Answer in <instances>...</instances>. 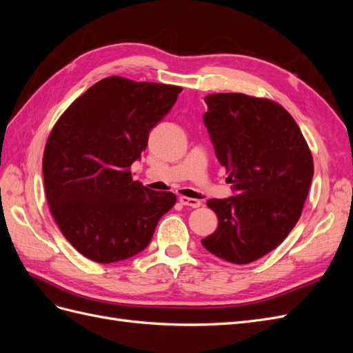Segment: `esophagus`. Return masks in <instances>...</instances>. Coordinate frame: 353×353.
<instances>
[{"label":"esophagus","mask_w":353,"mask_h":353,"mask_svg":"<svg viewBox=\"0 0 353 353\" xmlns=\"http://www.w3.org/2000/svg\"><path fill=\"white\" fill-rule=\"evenodd\" d=\"M179 203L184 206H190V208H200L201 206V201L197 199H191V197H185V196H181L179 197Z\"/></svg>","instance_id":"obj_1"}]
</instances>
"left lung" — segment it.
<instances>
[{
	"mask_svg": "<svg viewBox=\"0 0 353 353\" xmlns=\"http://www.w3.org/2000/svg\"><path fill=\"white\" fill-rule=\"evenodd\" d=\"M205 101L203 119L237 196L208 200L218 228L201 244L227 262L250 263L280 245L301 218L312 154L279 103L240 92L209 94Z\"/></svg>",
	"mask_w": 353,
	"mask_h": 353,
	"instance_id": "1",
	"label": "left lung"
}]
</instances>
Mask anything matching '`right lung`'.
Returning <instances> with one entry per match:
<instances>
[{
  "instance_id": "1",
  "label": "right lung",
  "mask_w": 353,
  "mask_h": 353,
  "mask_svg": "<svg viewBox=\"0 0 353 353\" xmlns=\"http://www.w3.org/2000/svg\"><path fill=\"white\" fill-rule=\"evenodd\" d=\"M181 91L109 77L52 126L42 157L46 196L61 234L85 258L112 263L140 253L174 208L176 196L137 183L131 165Z\"/></svg>"
}]
</instances>
